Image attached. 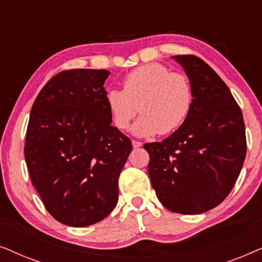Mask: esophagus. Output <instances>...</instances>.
<instances>
[{"mask_svg":"<svg viewBox=\"0 0 262 262\" xmlns=\"http://www.w3.org/2000/svg\"><path fill=\"white\" fill-rule=\"evenodd\" d=\"M132 146H134L135 149L141 148V146H142V143H141V142H138V141H132Z\"/></svg>","mask_w":262,"mask_h":262,"instance_id":"esophagus-1","label":"esophagus"}]
</instances>
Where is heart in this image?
Segmentation results:
<instances>
[{
	"mask_svg": "<svg viewBox=\"0 0 262 262\" xmlns=\"http://www.w3.org/2000/svg\"><path fill=\"white\" fill-rule=\"evenodd\" d=\"M105 101L119 130L130 126L139 106L142 116L132 126V134L150 137L170 134L184 124L192 108L193 92L184 74L170 73L162 64L149 63L125 76L124 91L107 89Z\"/></svg>",
	"mask_w": 262,
	"mask_h": 262,
	"instance_id": "b5f03b06",
	"label": "heart"
}]
</instances>
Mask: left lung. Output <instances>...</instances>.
Instances as JSON below:
<instances>
[{"label":"left lung","instance_id":"1","mask_svg":"<svg viewBox=\"0 0 262 262\" xmlns=\"http://www.w3.org/2000/svg\"><path fill=\"white\" fill-rule=\"evenodd\" d=\"M192 85L184 124L162 142L146 143L148 171L161 204L171 212L199 214L223 202L245 162L242 112L230 89L198 57L173 56Z\"/></svg>","mask_w":262,"mask_h":262}]
</instances>
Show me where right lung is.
<instances>
[{
  "instance_id": "obj_1",
  "label": "right lung",
  "mask_w": 262,
  "mask_h": 262,
  "mask_svg": "<svg viewBox=\"0 0 262 262\" xmlns=\"http://www.w3.org/2000/svg\"><path fill=\"white\" fill-rule=\"evenodd\" d=\"M111 73L66 70L39 93L28 121L25 160L46 210L69 227H88L118 202V179L131 141L111 125L105 83Z\"/></svg>"
}]
</instances>
